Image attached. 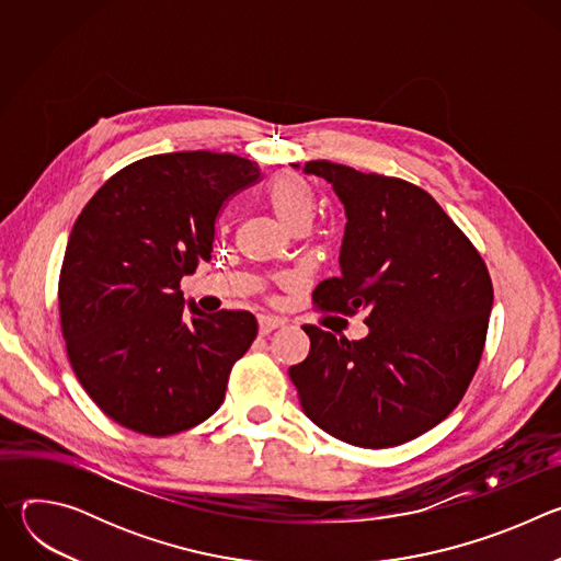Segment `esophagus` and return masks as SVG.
Here are the masks:
<instances>
[{"mask_svg": "<svg viewBox=\"0 0 561 561\" xmlns=\"http://www.w3.org/2000/svg\"><path fill=\"white\" fill-rule=\"evenodd\" d=\"M284 324V319L279 317H271V314H262L260 317V335H268L271 331L279 329Z\"/></svg>", "mask_w": 561, "mask_h": 561, "instance_id": "obj_1", "label": "esophagus"}]
</instances>
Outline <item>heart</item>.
I'll return each mask as SVG.
<instances>
[{
  "label": "heart",
  "instance_id": "obj_1",
  "mask_svg": "<svg viewBox=\"0 0 561 561\" xmlns=\"http://www.w3.org/2000/svg\"><path fill=\"white\" fill-rule=\"evenodd\" d=\"M268 206L273 208V213L277 215V219L290 228L295 224L301 221H312L314 210H317V202L312 191L297 178L290 175H279L271 182L268 193H266Z\"/></svg>",
  "mask_w": 561,
  "mask_h": 561
}]
</instances>
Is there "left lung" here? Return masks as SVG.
<instances>
[{
    "label": "left lung",
    "mask_w": 561,
    "mask_h": 561,
    "mask_svg": "<svg viewBox=\"0 0 561 561\" xmlns=\"http://www.w3.org/2000/svg\"><path fill=\"white\" fill-rule=\"evenodd\" d=\"M293 169L327 180L346 215L340 275L319 282L312 299L368 312L364 340L304 327L308 357L288 370L299 404L346 444L411 442L448 417L477 370L493 308L489 271L426 191L329 159Z\"/></svg>",
    "instance_id": "obj_1"
}]
</instances>
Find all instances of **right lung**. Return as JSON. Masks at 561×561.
<instances>
[{
  "mask_svg": "<svg viewBox=\"0 0 561 561\" xmlns=\"http://www.w3.org/2000/svg\"><path fill=\"white\" fill-rule=\"evenodd\" d=\"M262 178L230 152L152 154L113 175L77 217L59 277L70 366L117 424L164 437L208 420L255 335L249 310L184 306L224 204Z\"/></svg>",
  "mask_w": 561,
  "mask_h": 561,
  "instance_id": "right-lung-1",
  "label": "right lung"
}]
</instances>
